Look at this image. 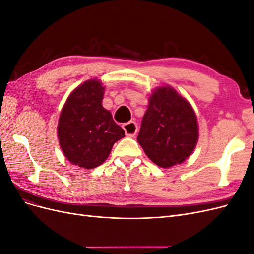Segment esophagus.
<instances>
[{"label": "esophagus", "instance_id": "obj_1", "mask_svg": "<svg viewBox=\"0 0 254 254\" xmlns=\"http://www.w3.org/2000/svg\"><path fill=\"white\" fill-rule=\"evenodd\" d=\"M123 129H124V131L127 136L134 137L137 132V125L135 122L131 121V122H128V123H126V124L123 125Z\"/></svg>", "mask_w": 254, "mask_h": 254}]
</instances>
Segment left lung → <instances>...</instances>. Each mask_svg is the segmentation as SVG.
I'll return each instance as SVG.
<instances>
[{
  "label": "left lung",
  "mask_w": 254,
  "mask_h": 254,
  "mask_svg": "<svg viewBox=\"0 0 254 254\" xmlns=\"http://www.w3.org/2000/svg\"><path fill=\"white\" fill-rule=\"evenodd\" d=\"M197 141V118L187 99L170 86L153 91L137 135L146 156L160 167H172L191 155Z\"/></svg>",
  "instance_id": "8db88e82"
}]
</instances>
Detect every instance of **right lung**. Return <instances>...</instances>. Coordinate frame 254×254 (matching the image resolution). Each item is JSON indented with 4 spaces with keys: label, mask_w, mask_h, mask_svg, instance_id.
Instances as JSON below:
<instances>
[{
    "label": "right lung",
    "mask_w": 254,
    "mask_h": 254,
    "mask_svg": "<svg viewBox=\"0 0 254 254\" xmlns=\"http://www.w3.org/2000/svg\"><path fill=\"white\" fill-rule=\"evenodd\" d=\"M105 88L97 79L76 88L61 110L57 133L65 158L79 167L95 168L109 157L125 132L103 105Z\"/></svg>",
    "instance_id": "right-lung-1"
}]
</instances>
